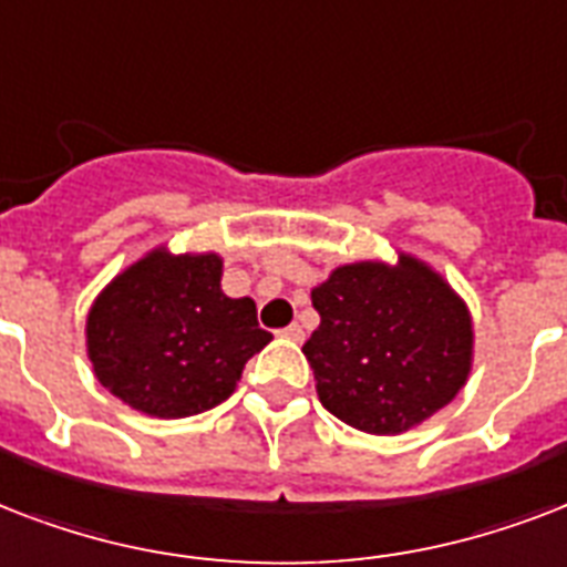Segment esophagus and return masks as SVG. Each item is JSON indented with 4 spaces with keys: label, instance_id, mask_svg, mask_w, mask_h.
Here are the masks:
<instances>
[{
    "label": "esophagus",
    "instance_id": "obj_1",
    "mask_svg": "<svg viewBox=\"0 0 567 567\" xmlns=\"http://www.w3.org/2000/svg\"><path fill=\"white\" fill-rule=\"evenodd\" d=\"M280 337H287L292 343H301V340H305V331H301V324H289V328L280 331Z\"/></svg>",
    "mask_w": 567,
    "mask_h": 567
}]
</instances>
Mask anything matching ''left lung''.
Wrapping results in <instances>:
<instances>
[{
  "instance_id": "1",
  "label": "left lung",
  "mask_w": 567,
  "mask_h": 567,
  "mask_svg": "<svg viewBox=\"0 0 567 567\" xmlns=\"http://www.w3.org/2000/svg\"><path fill=\"white\" fill-rule=\"evenodd\" d=\"M319 328L305 343L316 393L367 434H402L455 399L473 367L464 298L411 254L396 266L346 262L310 292Z\"/></svg>"
}]
</instances>
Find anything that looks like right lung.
<instances>
[{"mask_svg":"<svg viewBox=\"0 0 567 567\" xmlns=\"http://www.w3.org/2000/svg\"><path fill=\"white\" fill-rule=\"evenodd\" d=\"M218 254L165 245L126 266L87 310L96 381L147 416L179 420L221 405L248 358L269 343L251 298L221 289Z\"/></svg>","mask_w":567,"mask_h":567,"instance_id":"1","label":"right lung"}]
</instances>
